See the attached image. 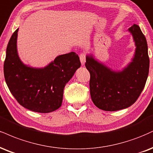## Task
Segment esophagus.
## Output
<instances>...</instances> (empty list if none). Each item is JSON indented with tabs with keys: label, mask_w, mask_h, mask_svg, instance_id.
I'll list each match as a JSON object with an SVG mask.
<instances>
[{
	"label": "esophagus",
	"mask_w": 153,
	"mask_h": 153,
	"mask_svg": "<svg viewBox=\"0 0 153 153\" xmlns=\"http://www.w3.org/2000/svg\"><path fill=\"white\" fill-rule=\"evenodd\" d=\"M80 60L82 65H84L85 63V53H81L80 55Z\"/></svg>",
	"instance_id": "34e87169"
}]
</instances>
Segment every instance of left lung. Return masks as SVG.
I'll return each instance as SVG.
<instances>
[{
    "instance_id": "1",
    "label": "left lung",
    "mask_w": 153,
    "mask_h": 153,
    "mask_svg": "<svg viewBox=\"0 0 153 153\" xmlns=\"http://www.w3.org/2000/svg\"><path fill=\"white\" fill-rule=\"evenodd\" d=\"M135 45L133 57L122 70H115L86 56L85 67L91 74L90 91L95 105L105 111H117L132 105L145 87L150 66L146 38L136 24L128 29Z\"/></svg>"
}]
</instances>
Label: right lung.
<instances>
[{
    "instance_id": "1",
    "label": "right lung",
    "mask_w": 153,
    "mask_h": 153,
    "mask_svg": "<svg viewBox=\"0 0 153 153\" xmlns=\"http://www.w3.org/2000/svg\"><path fill=\"white\" fill-rule=\"evenodd\" d=\"M18 29L12 35L3 66L5 80L11 94L25 108L48 113L62 105L63 90L81 64L74 52L58 56L43 68L23 63L18 56Z\"/></svg>"
}]
</instances>
